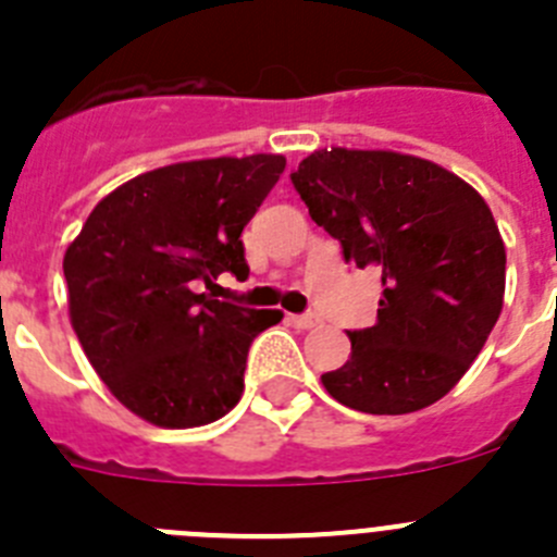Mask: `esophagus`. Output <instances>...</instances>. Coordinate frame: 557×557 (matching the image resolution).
<instances>
[{
	"label": "esophagus",
	"mask_w": 557,
	"mask_h": 557,
	"mask_svg": "<svg viewBox=\"0 0 557 557\" xmlns=\"http://www.w3.org/2000/svg\"><path fill=\"white\" fill-rule=\"evenodd\" d=\"M289 323H293L295 329H312L318 326V318H314V314H289Z\"/></svg>",
	"instance_id": "obj_1"
}]
</instances>
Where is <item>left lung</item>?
<instances>
[{"mask_svg": "<svg viewBox=\"0 0 557 557\" xmlns=\"http://www.w3.org/2000/svg\"><path fill=\"white\" fill-rule=\"evenodd\" d=\"M346 262L382 270L376 323L321 382L339 405L405 416L469 371L505 301V243L480 191L393 150H314L289 175Z\"/></svg>", "mask_w": 557, "mask_h": 557, "instance_id": "8db88e82", "label": "left lung"}]
</instances>
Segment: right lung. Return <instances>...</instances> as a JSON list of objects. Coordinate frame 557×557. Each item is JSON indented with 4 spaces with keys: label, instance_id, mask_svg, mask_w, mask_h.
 I'll list each match as a JSON object with an SVG mask.
<instances>
[{
    "label": "right lung",
    "instance_id": "obj_1",
    "mask_svg": "<svg viewBox=\"0 0 557 557\" xmlns=\"http://www.w3.org/2000/svg\"><path fill=\"white\" fill-rule=\"evenodd\" d=\"M287 159H200L141 172L95 206L63 256L69 321L120 405L164 430L234 410L248 348L284 312L200 293L248 278L243 228Z\"/></svg>",
    "mask_w": 557,
    "mask_h": 557
}]
</instances>
